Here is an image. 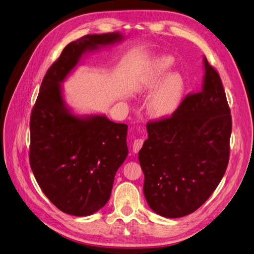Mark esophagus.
<instances>
[{"label": "esophagus", "instance_id": "1", "mask_svg": "<svg viewBox=\"0 0 254 254\" xmlns=\"http://www.w3.org/2000/svg\"><path fill=\"white\" fill-rule=\"evenodd\" d=\"M142 145H143V139H135L133 142V152L137 154L139 150L142 148Z\"/></svg>", "mask_w": 254, "mask_h": 254}]
</instances>
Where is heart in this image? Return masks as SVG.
<instances>
[{
    "mask_svg": "<svg viewBox=\"0 0 254 254\" xmlns=\"http://www.w3.org/2000/svg\"><path fill=\"white\" fill-rule=\"evenodd\" d=\"M173 62V58L169 56L155 59L143 77L139 89L149 91L154 88L166 75ZM185 92L186 80L182 73L178 71L168 73L155 88L148 100L146 109L151 118L155 120H165L173 116L183 102Z\"/></svg>",
    "mask_w": 254,
    "mask_h": 254,
    "instance_id": "1",
    "label": "heart"
}]
</instances>
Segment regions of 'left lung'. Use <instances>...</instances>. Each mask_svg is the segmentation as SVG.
<instances>
[{"label":"left lung","instance_id":"1","mask_svg":"<svg viewBox=\"0 0 254 254\" xmlns=\"http://www.w3.org/2000/svg\"><path fill=\"white\" fill-rule=\"evenodd\" d=\"M199 93L187 96L173 116L146 125L139 151L143 193L163 217H183L204 203L225 174L232 120L222 80L203 57Z\"/></svg>","mask_w":254,"mask_h":254}]
</instances>
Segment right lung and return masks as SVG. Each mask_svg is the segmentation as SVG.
Wrapping results in <instances>:
<instances>
[{
  "label": "right lung",
  "mask_w": 254,
  "mask_h": 254,
  "mask_svg": "<svg viewBox=\"0 0 254 254\" xmlns=\"http://www.w3.org/2000/svg\"><path fill=\"white\" fill-rule=\"evenodd\" d=\"M120 32L87 35L65 46L42 81L30 116L29 161L41 190L64 213L92 215L105 206L128 151L127 126L105 115H77L62 83L81 59L121 42Z\"/></svg>",
  "instance_id": "obj_1"
}]
</instances>
